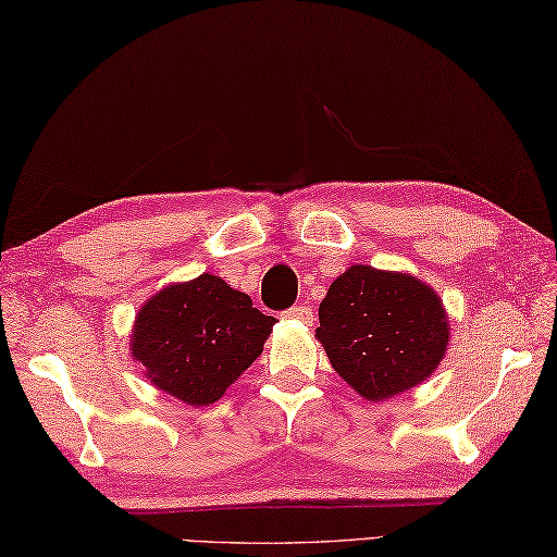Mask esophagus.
Segmentation results:
<instances>
[{"mask_svg":"<svg viewBox=\"0 0 557 557\" xmlns=\"http://www.w3.org/2000/svg\"><path fill=\"white\" fill-rule=\"evenodd\" d=\"M287 318V321H301V323H313V313L309 306H292V309H287L285 313H282Z\"/></svg>","mask_w":557,"mask_h":557,"instance_id":"34e87169","label":"esophagus"}]
</instances>
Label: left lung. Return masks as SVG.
<instances>
[{
	"label": "left lung",
	"instance_id": "8db88e82",
	"mask_svg": "<svg viewBox=\"0 0 557 557\" xmlns=\"http://www.w3.org/2000/svg\"><path fill=\"white\" fill-rule=\"evenodd\" d=\"M318 321L333 369L371 401L423 383L449 345L441 297L407 272L351 265L330 285Z\"/></svg>",
	"mask_w": 557,
	"mask_h": 557
}]
</instances>
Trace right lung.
<instances>
[{
    "label": "right lung",
    "instance_id": "obj_1",
    "mask_svg": "<svg viewBox=\"0 0 557 557\" xmlns=\"http://www.w3.org/2000/svg\"><path fill=\"white\" fill-rule=\"evenodd\" d=\"M275 318L218 275L176 282L138 311L132 354L148 381L191 407L218 401L251 366Z\"/></svg>",
    "mask_w": 557,
    "mask_h": 557
}]
</instances>
